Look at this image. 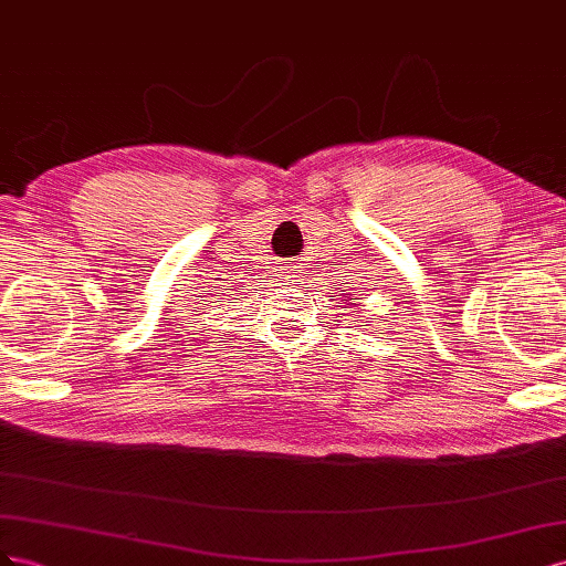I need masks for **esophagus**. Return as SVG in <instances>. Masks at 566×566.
<instances>
[{
  "instance_id": "1",
  "label": "esophagus",
  "mask_w": 566,
  "mask_h": 566,
  "mask_svg": "<svg viewBox=\"0 0 566 566\" xmlns=\"http://www.w3.org/2000/svg\"><path fill=\"white\" fill-rule=\"evenodd\" d=\"M303 265L301 263H289V265H282L280 268V277L284 284H301L303 280Z\"/></svg>"
}]
</instances>
